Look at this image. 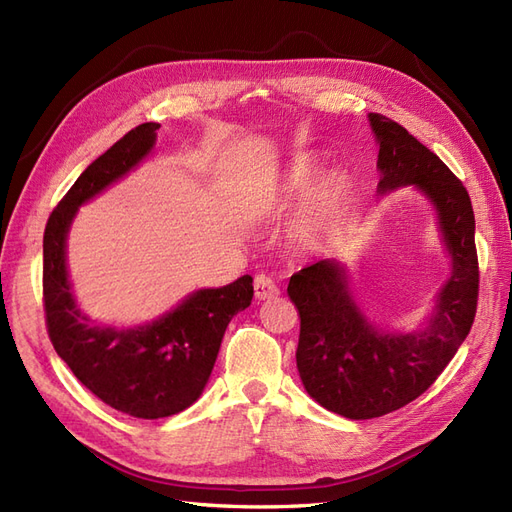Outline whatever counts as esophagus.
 Returning <instances> with one entry per match:
<instances>
[{
    "label": "esophagus",
    "mask_w": 512,
    "mask_h": 512,
    "mask_svg": "<svg viewBox=\"0 0 512 512\" xmlns=\"http://www.w3.org/2000/svg\"><path fill=\"white\" fill-rule=\"evenodd\" d=\"M254 294H256V299L265 301V299L277 297V294H280V288H277V284L271 280L269 275H256Z\"/></svg>",
    "instance_id": "esophagus-1"
}]
</instances>
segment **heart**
Returning a JSON list of instances; mask_svg holds the SVG:
<instances>
[{
  "mask_svg": "<svg viewBox=\"0 0 512 512\" xmlns=\"http://www.w3.org/2000/svg\"><path fill=\"white\" fill-rule=\"evenodd\" d=\"M314 175V160L301 156L290 164L273 194L275 209H288L303 196L292 222L294 237L301 241H312L324 235V232H329L342 218L344 211L346 194L342 181L335 177H322L309 188Z\"/></svg>",
  "mask_w": 512,
  "mask_h": 512,
  "instance_id": "heart-1",
  "label": "heart"
}]
</instances>
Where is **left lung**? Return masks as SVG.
Listing matches in <instances>:
<instances>
[{"label":"left lung","mask_w":512,"mask_h":512,"mask_svg":"<svg viewBox=\"0 0 512 512\" xmlns=\"http://www.w3.org/2000/svg\"><path fill=\"white\" fill-rule=\"evenodd\" d=\"M369 123L380 145L378 192L414 185L429 198L453 271L418 333H386L367 322L335 260H320L290 277L288 297L301 318L297 367L305 391L322 408L354 421L389 414L423 395L468 337L478 303L468 190L397 121L369 113Z\"/></svg>","instance_id":"obj_1"}]
</instances>
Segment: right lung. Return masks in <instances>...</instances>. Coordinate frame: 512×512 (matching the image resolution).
I'll use <instances>...</instances> for the list:
<instances>
[{"label": "right lung", "instance_id": "right-lung-1", "mask_svg": "<svg viewBox=\"0 0 512 512\" xmlns=\"http://www.w3.org/2000/svg\"><path fill=\"white\" fill-rule=\"evenodd\" d=\"M158 123H141L91 162L49 215L44 228L42 299L55 352L106 406L136 418H164L203 393L232 316L252 303V277L196 290L173 312L136 329L94 327L68 282L66 237L76 211L121 179L156 143Z\"/></svg>", "mask_w": 512, "mask_h": 512}]
</instances>
